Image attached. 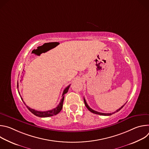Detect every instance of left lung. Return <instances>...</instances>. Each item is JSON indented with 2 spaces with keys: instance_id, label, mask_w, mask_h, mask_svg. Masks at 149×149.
Returning a JSON list of instances; mask_svg holds the SVG:
<instances>
[{
  "instance_id": "8db88e82",
  "label": "left lung",
  "mask_w": 149,
  "mask_h": 149,
  "mask_svg": "<svg viewBox=\"0 0 149 149\" xmlns=\"http://www.w3.org/2000/svg\"><path fill=\"white\" fill-rule=\"evenodd\" d=\"M84 101L85 105H86V107L88 109V110L90 111H91V112L93 113H94V114H98V115H101V116H111V115H112L113 114H114V113H115L118 112V111H120V110L124 107V106L125 105V104L127 103V102H125V103L122 106V107H121L119 109H118L117 110H116V111H114V113H100V112L96 111L93 110L92 109H91V108L89 107V106H88V105L87 104V102H86V99H85L84 98Z\"/></svg>"
}]
</instances>
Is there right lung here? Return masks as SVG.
<instances>
[{"label": "right lung", "mask_w": 149, "mask_h": 149, "mask_svg": "<svg viewBox=\"0 0 149 149\" xmlns=\"http://www.w3.org/2000/svg\"><path fill=\"white\" fill-rule=\"evenodd\" d=\"M17 82H18V81H17ZM70 86H71V85H69V86H68V87H67L64 89V90H63V93H62V99L61 100L60 102H59V104H58V105L57 106V107H56V108H55V109H53L52 110H48V111H36V110H34V109H31L30 107H29L28 106H27V105H26V104L25 103V102L24 101V100H23L22 97L20 96V94H19V92H18V93H19V95H20L21 99H22V101L24 102V103L26 105V107L28 108V109L32 114H33L35 115L36 116L39 117H51V116H54V115H56V114H58L61 111V110H62V106H63V100H64V96H63V95H64L65 94H66V93L68 92V89H69ZM17 88H18V82H17Z\"/></svg>", "instance_id": "1"}]
</instances>
